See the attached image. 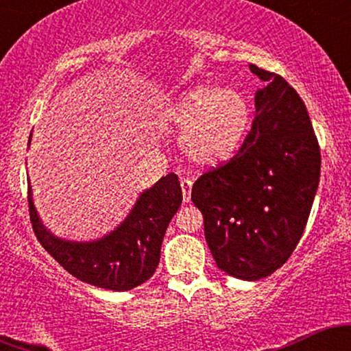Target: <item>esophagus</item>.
I'll use <instances>...</instances> for the list:
<instances>
[{
  "mask_svg": "<svg viewBox=\"0 0 351 351\" xmlns=\"http://www.w3.org/2000/svg\"><path fill=\"white\" fill-rule=\"evenodd\" d=\"M191 188H193V181L188 178L181 180V191H183V201L184 203H189L191 199Z\"/></svg>",
  "mask_w": 351,
  "mask_h": 351,
  "instance_id": "obj_1",
  "label": "esophagus"
}]
</instances>
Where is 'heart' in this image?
I'll return each instance as SVG.
<instances>
[{"mask_svg":"<svg viewBox=\"0 0 351 351\" xmlns=\"http://www.w3.org/2000/svg\"><path fill=\"white\" fill-rule=\"evenodd\" d=\"M165 120L180 132V147L193 165L216 168L243 148L252 127V107L237 90L195 86L175 99Z\"/></svg>","mask_w":351,"mask_h":351,"instance_id":"b5f03b06","label":"heart"}]
</instances>
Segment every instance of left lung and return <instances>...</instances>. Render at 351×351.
Returning a JSON list of instances; mask_svg holds the SVG:
<instances>
[{
	"mask_svg": "<svg viewBox=\"0 0 351 351\" xmlns=\"http://www.w3.org/2000/svg\"><path fill=\"white\" fill-rule=\"evenodd\" d=\"M256 117L243 148L201 175L191 199L217 267L243 280L276 272L299 244L320 181V148L305 104L280 75L249 66Z\"/></svg>",
	"mask_w": 351,
	"mask_h": 351,
	"instance_id": "1",
	"label": "left lung"
}]
</instances>
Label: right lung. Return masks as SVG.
<instances>
[{"mask_svg": "<svg viewBox=\"0 0 351 351\" xmlns=\"http://www.w3.org/2000/svg\"><path fill=\"white\" fill-rule=\"evenodd\" d=\"M27 184L31 223L43 247L79 280L115 292L132 291L153 276L165 231L183 201L178 176L170 173L140 193L134 208L114 231L99 239L71 241L52 234L44 226L29 181Z\"/></svg>", "mask_w": 351, "mask_h": 351, "instance_id": "1", "label": "right lung"}]
</instances>
